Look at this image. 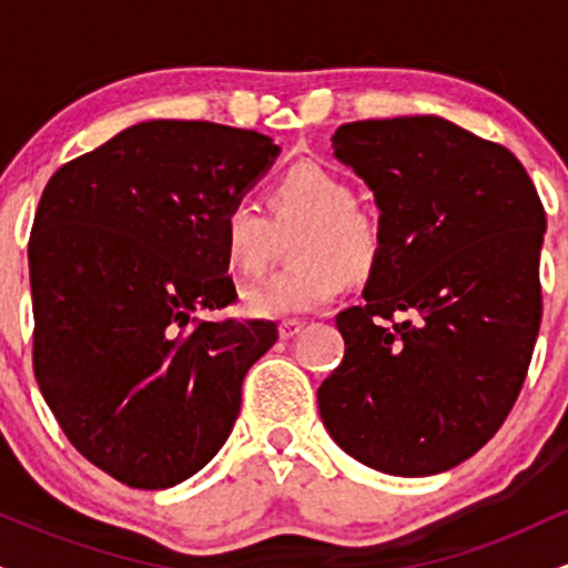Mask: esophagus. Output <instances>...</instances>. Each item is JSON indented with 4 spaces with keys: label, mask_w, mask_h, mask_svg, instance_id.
Wrapping results in <instances>:
<instances>
[{
    "label": "esophagus",
    "mask_w": 568,
    "mask_h": 568,
    "mask_svg": "<svg viewBox=\"0 0 568 568\" xmlns=\"http://www.w3.org/2000/svg\"><path fill=\"white\" fill-rule=\"evenodd\" d=\"M302 328H304L302 321H283L277 325V334H280V338H293V336L302 334Z\"/></svg>",
    "instance_id": "obj_1"
}]
</instances>
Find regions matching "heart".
<instances>
[{"label": "heart", "instance_id": "obj_1", "mask_svg": "<svg viewBox=\"0 0 568 568\" xmlns=\"http://www.w3.org/2000/svg\"><path fill=\"white\" fill-rule=\"evenodd\" d=\"M272 221L247 202H234L221 216V251L232 272L264 275L272 264L277 232L298 234L291 243L296 264L243 293L251 317L306 315L334 302L344 275L366 277L379 262V221L355 205V189L323 165H293L270 189Z\"/></svg>", "mask_w": 568, "mask_h": 568}]
</instances>
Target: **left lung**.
Masks as SVG:
<instances>
[{
  "label": "left lung",
  "instance_id": "8db88e82",
  "mask_svg": "<svg viewBox=\"0 0 568 568\" xmlns=\"http://www.w3.org/2000/svg\"><path fill=\"white\" fill-rule=\"evenodd\" d=\"M331 146L374 192L382 253L363 304L336 315L321 419L374 470L446 473L494 438L529 371L545 207L513 152L443 116L349 122Z\"/></svg>",
  "mask_w": 568,
  "mask_h": 568
}]
</instances>
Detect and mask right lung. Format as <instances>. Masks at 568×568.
Masks as SVG:
<instances>
[{
  "mask_svg": "<svg viewBox=\"0 0 568 568\" xmlns=\"http://www.w3.org/2000/svg\"><path fill=\"white\" fill-rule=\"evenodd\" d=\"M256 130L149 120L58 168L29 240L34 374L71 446L130 488H171L230 438L277 325L234 302L221 216L275 165Z\"/></svg>",
  "mask_w": 568,
  "mask_h": 568,
  "instance_id": "right-lung-1",
  "label": "right lung"
}]
</instances>
